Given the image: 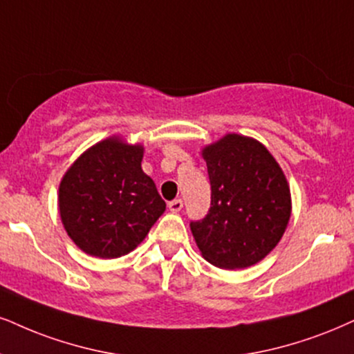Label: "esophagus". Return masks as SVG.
<instances>
[{"label": "esophagus", "instance_id": "obj_1", "mask_svg": "<svg viewBox=\"0 0 354 354\" xmlns=\"http://www.w3.org/2000/svg\"><path fill=\"white\" fill-rule=\"evenodd\" d=\"M182 208H184V202H182L180 198H176V200H172V202H169V210L172 213L180 212Z\"/></svg>", "mask_w": 354, "mask_h": 354}]
</instances>
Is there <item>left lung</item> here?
<instances>
[{"instance_id":"1","label":"left lung","mask_w":354,"mask_h":354,"mask_svg":"<svg viewBox=\"0 0 354 354\" xmlns=\"http://www.w3.org/2000/svg\"><path fill=\"white\" fill-rule=\"evenodd\" d=\"M212 207L190 221L200 252L221 269H244L264 259L290 220V189L282 169L259 141L226 134L203 147Z\"/></svg>"}]
</instances>
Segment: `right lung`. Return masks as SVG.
<instances>
[{"instance_id":"1","label":"right lung","mask_w":354,"mask_h":354,"mask_svg":"<svg viewBox=\"0 0 354 354\" xmlns=\"http://www.w3.org/2000/svg\"><path fill=\"white\" fill-rule=\"evenodd\" d=\"M142 154L141 144L113 136L91 146L65 172L60 218L86 254L102 259L128 254L164 213L165 202L141 169Z\"/></svg>"}]
</instances>
